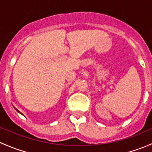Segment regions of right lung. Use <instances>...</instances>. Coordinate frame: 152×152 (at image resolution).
Returning <instances> with one entry per match:
<instances>
[{"label":"right lung","instance_id":"1","mask_svg":"<svg viewBox=\"0 0 152 152\" xmlns=\"http://www.w3.org/2000/svg\"><path fill=\"white\" fill-rule=\"evenodd\" d=\"M15 110H16V111H17V112H18V113H20V114H21V115H23V113H20V111H19V110H17V109H16V108H15Z\"/></svg>","mask_w":152,"mask_h":152}]
</instances>
